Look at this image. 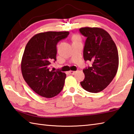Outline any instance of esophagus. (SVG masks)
Here are the masks:
<instances>
[{
  "mask_svg": "<svg viewBox=\"0 0 134 134\" xmlns=\"http://www.w3.org/2000/svg\"><path fill=\"white\" fill-rule=\"evenodd\" d=\"M69 73L70 74H71V75H74L76 73V72H75V71H70L69 72Z\"/></svg>",
  "mask_w": 134,
  "mask_h": 134,
  "instance_id": "1",
  "label": "esophagus"
}]
</instances>
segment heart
<instances>
[{"label":"heart","mask_w":134,"mask_h":134,"mask_svg":"<svg viewBox=\"0 0 134 134\" xmlns=\"http://www.w3.org/2000/svg\"><path fill=\"white\" fill-rule=\"evenodd\" d=\"M72 39H73V41H79V37L78 36H77V35H75V36H74L73 37H72Z\"/></svg>","instance_id":"obj_1"}]
</instances>
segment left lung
<instances>
[{
  "instance_id": "obj_1",
  "label": "left lung",
  "mask_w": 134,
  "mask_h": 134,
  "mask_svg": "<svg viewBox=\"0 0 134 134\" xmlns=\"http://www.w3.org/2000/svg\"><path fill=\"white\" fill-rule=\"evenodd\" d=\"M79 31L86 37L84 60L92 62L83 70L85 79L81 85L88 92H99L109 85L118 71V49L110 35L102 28L85 27Z\"/></svg>"
}]
</instances>
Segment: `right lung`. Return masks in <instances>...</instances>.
Masks as SVG:
<instances>
[{
  "label": "right lung",
  "instance_id": "add662e5",
  "mask_svg": "<svg viewBox=\"0 0 134 134\" xmlns=\"http://www.w3.org/2000/svg\"><path fill=\"white\" fill-rule=\"evenodd\" d=\"M69 32H46L34 35L25 47L21 62L22 76L30 88L42 97L51 98L60 92L66 74L51 71V64L56 60V44Z\"/></svg>",
  "mask_w": 134,
  "mask_h": 134
}]
</instances>
